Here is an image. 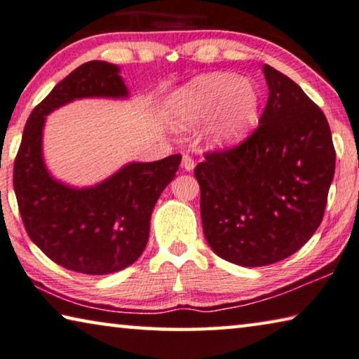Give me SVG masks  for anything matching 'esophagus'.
Returning <instances> with one entry per match:
<instances>
[{
  "instance_id": "obj_1",
  "label": "esophagus",
  "mask_w": 359,
  "mask_h": 359,
  "mask_svg": "<svg viewBox=\"0 0 359 359\" xmlns=\"http://www.w3.org/2000/svg\"><path fill=\"white\" fill-rule=\"evenodd\" d=\"M181 167H183L184 170H187V172H192L194 167H196V162H194V158L191 156L184 154L183 158H181Z\"/></svg>"
}]
</instances>
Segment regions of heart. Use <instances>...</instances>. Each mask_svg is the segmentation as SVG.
I'll use <instances>...</instances> for the list:
<instances>
[{"mask_svg":"<svg viewBox=\"0 0 359 359\" xmlns=\"http://www.w3.org/2000/svg\"><path fill=\"white\" fill-rule=\"evenodd\" d=\"M261 95L250 79L232 73H210L192 79L175 93L172 109L180 128H196L215 114L210 126L213 146L238 143L259 117Z\"/></svg>","mask_w":359,"mask_h":359,"instance_id":"obj_1","label":"heart"}]
</instances>
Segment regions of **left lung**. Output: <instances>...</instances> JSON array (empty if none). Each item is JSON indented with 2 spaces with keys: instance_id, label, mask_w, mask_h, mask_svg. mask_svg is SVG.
<instances>
[{
  "instance_id": "obj_1",
  "label": "left lung",
  "mask_w": 359,
  "mask_h": 359,
  "mask_svg": "<svg viewBox=\"0 0 359 359\" xmlns=\"http://www.w3.org/2000/svg\"><path fill=\"white\" fill-rule=\"evenodd\" d=\"M269 87L259 126L233 148L205 152L203 233L216 255L261 267L294 255L318 229L336 170L326 116L294 81L264 65Z\"/></svg>"
}]
</instances>
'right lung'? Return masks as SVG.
I'll list each match as a JSON object with an SVG mask.
<instances>
[{
  "mask_svg": "<svg viewBox=\"0 0 359 359\" xmlns=\"http://www.w3.org/2000/svg\"><path fill=\"white\" fill-rule=\"evenodd\" d=\"M119 68L92 60L58 82L32 111L14 162V191L28 237L68 270L107 275L130 266L149 238L158 196L175 178L181 156L132 162L103 183L76 189L52 178L43 161V127L55 108L87 97H127Z\"/></svg>",
  "mask_w": 359,
  "mask_h": 359,
  "instance_id": "right-lung-1",
  "label": "right lung"
}]
</instances>
